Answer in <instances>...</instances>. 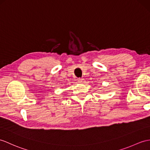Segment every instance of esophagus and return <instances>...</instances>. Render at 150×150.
I'll return each instance as SVG.
<instances>
[{
    "label": "esophagus",
    "instance_id": "1",
    "mask_svg": "<svg viewBox=\"0 0 150 150\" xmlns=\"http://www.w3.org/2000/svg\"><path fill=\"white\" fill-rule=\"evenodd\" d=\"M78 83H81L84 82V79H83V78H78Z\"/></svg>",
    "mask_w": 150,
    "mask_h": 150
}]
</instances>
